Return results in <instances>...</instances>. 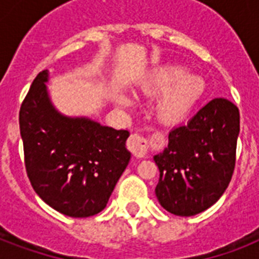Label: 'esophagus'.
<instances>
[{"mask_svg": "<svg viewBox=\"0 0 259 259\" xmlns=\"http://www.w3.org/2000/svg\"><path fill=\"white\" fill-rule=\"evenodd\" d=\"M127 149L132 152L134 157L137 158H141L144 157L148 152V140H146L144 136L138 133H134L132 134L127 140Z\"/></svg>", "mask_w": 259, "mask_h": 259, "instance_id": "1", "label": "esophagus"}]
</instances>
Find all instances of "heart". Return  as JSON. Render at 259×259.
I'll use <instances>...</instances> for the list:
<instances>
[{
    "mask_svg": "<svg viewBox=\"0 0 259 259\" xmlns=\"http://www.w3.org/2000/svg\"><path fill=\"white\" fill-rule=\"evenodd\" d=\"M140 89L148 95H158L156 114L164 123L183 121L204 95L205 82L200 75L187 74L181 64L156 67L140 82ZM117 102L129 103L127 97L119 94Z\"/></svg>",
    "mask_w": 259,
    "mask_h": 259,
    "instance_id": "obj_1",
    "label": "heart"
}]
</instances>
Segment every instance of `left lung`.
I'll use <instances>...</instances> for the list:
<instances>
[{
	"mask_svg": "<svg viewBox=\"0 0 259 259\" xmlns=\"http://www.w3.org/2000/svg\"><path fill=\"white\" fill-rule=\"evenodd\" d=\"M239 110L215 98L185 125L169 132V142L153 157L160 170L156 196L168 212L193 217L215 204L235 166Z\"/></svg>",
	"mask_w": 259,
	"mask_h": 259,
	"instance_id": "obj_1",
	"label": "left lung"
}]
</instances>
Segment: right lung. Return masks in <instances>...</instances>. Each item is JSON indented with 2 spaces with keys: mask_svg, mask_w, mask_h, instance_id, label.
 <instances>
[{
  "mask_svg": "<svg viewBox=\"0 0 259 259\" xmlns=\"http://www.w3.org/2000/svg\"><path fill=\"white\" fill-rule=\"evenodd\" d=\"M48 70L34 78L20 109L26 175L34 192L71 218L97 215L130 161L127 130L67 117L48 95Z\"/></svg>",
  "mask_w": 259,
  "mask_h": 259,
  "instance_id": "right-lung-1",
  "label": "right lung"
}]
</instances>
